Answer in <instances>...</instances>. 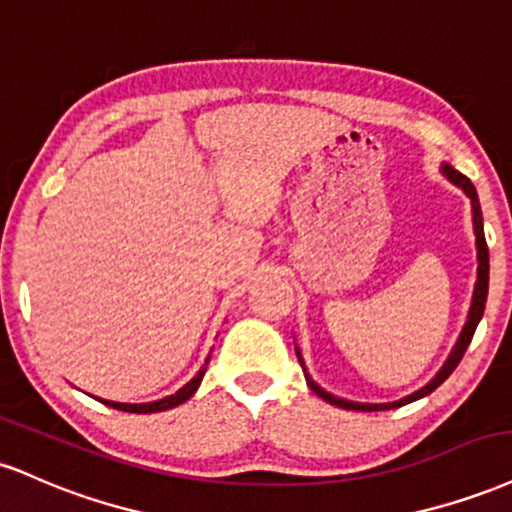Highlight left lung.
Returning a JSON list of instances; mask_svg holds the SVG:
<instances>
[{
	"label": "left lung",
	"instance_id": "1",
	"mask_svg": "<svg viewBox=\"0 0 512 512\" xmlns=\"http://www.w3.org/2000/svg\"><path fill=\"white\" fill-rule=\"evenodd\" d=\"M441 174L448 179L450 184H455L458 189L465 191V196L470 198V203H472V225H474V244H477V282H474L470 314H467L465 326H462V330H460V338L453 345V350H450L446 362H443L441 369H438V374L431 378L426 386L414 390V393H410V395H405V398L393 400V402H354V400H345V398H338V395L328 393L326 388L318 386L314 378L309 376V371H306V364H304V357H302V350H299V347H294V350H297L299 364H302V369H304V378H306V383H309V388L314 390L318 398L330 402V405L342 407V410H357V412H381V410H395V407L410 405V402L424 398V395H429V393H434V390L441 386V383L446 381L450 374H453L455 366L460 364L462 354H465L467 347H470L474 330H477L479 321H482V316H484L486 294H489V246H486V239H484L482 206H479V196H477V189H474V184L465 177V174H460L458 170H455L453 165H448V162H443V165H441Z\"/></svg>",
	"mask_w": 512,
	"mask_h": 512
}]
</instances>
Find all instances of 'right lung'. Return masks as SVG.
I'll return each mask as SVG.
<instances>
[{
    "instance_id": "right-lung-1",
    "label": "right lung",
    "mask_w": 512,
    "mask_h": 512,
    "mask_svg": "<svg viewBox=\"0 0 512 512\" xmlns=\"http://www.w3.org/2000/svg\"><path fill=\"white\" fill-rule=\"evenodd\" d=\"M208 362H210V354L206 357V362H203L201 369L196 371V376L191 378L189 383H184L182 388L177 390V393L167 395V398L162 400H153V402H114V400H102V398H95L100 402H105L107 407H114V410H122V412H131V414H153V412H165V410H172V407L182 405L191 398V395L196 393L198 386H201L203 376H206V369H208Z\"/></svg>"
}]
</instances>
